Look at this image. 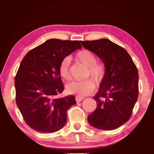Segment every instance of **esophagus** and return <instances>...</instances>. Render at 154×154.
I'll return each instance as SVG.
<instances>
[{"mask_svg":"<svg viewBox=\"0 0 154 154\" xmlns=\"http://www.w3.org/2000/svg\"><path fill=\"white\" fill-rule=\"evenodd\" d=\"M83 97H75V101H76L77 102H81L82 100H83Z\"/></svg>","mask_w":154,"mask_h":154,"instance_id":"esophagus-1","label":"esophagus"}]
</instances>
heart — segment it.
Listing matches in <instances>:
<instances>
[{
  "instance_id": "b5f03b06",
  "label": "heart",
  "mask_w": 154,
  "mask_h": 154,
  "mask_svg": "<svg viewBox=\"0 0 154 154\" xmlns=\"http://www.w3.org/2000/svg\"><path fill=\"white\" fill-rule=\"evenodd\" d=\"M76 59L86 66L88 67V76L90 75L94 81H99L104 76L105 72L104 65L97 62L95 54L88 50H82L76 54ZM70 60L64 58L61 62L59 66V73L61 77L66 81L71 79V73L69 70ZM94 82L92 80L72 82L66 86V90L69 94H76L79 97H85L91 93L94 89Z\"/></svg>"
}]
</instances>
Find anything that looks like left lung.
Instances as JSON below:
<instances>
[{
	"label": "left lung",
	"instance_id": "left-lung-1",
	"mask_svg": "<svg viewBox=\"0 0 154 154\" xmlns=\"http://www.w3.org/2000/svg\"><path fill=\"white\" fill-rule=\"evenodd\" d=\"M81 43L96 54L105 65L100 89L94 97L97 108L88 116V121L97 129H116L130 119L137 100V69L128 52L109 39Z\"/></svg>",
	"mask_w": 154,
	"mask_h": 154
}]
</instances>
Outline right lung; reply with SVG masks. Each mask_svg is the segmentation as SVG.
I'll list each match as a JSON object with an SVG mask.
<instances>
[{
  "label": "right lung",
  "mask_w": 154,
  "mask_h": 154,
  "mask_svg": "<svg viewBox=\"0 0 154 154\" xmlns=\"http://www.w3.org/2000/svg\"><path fill=\"white\" fill-rule=\"evenodd\" d=\"M81 47L79 41L49 39L23 58L14 78L16 103L33 130L52 133L66 125L67 110L76 102L73 95L59 97L64 88L59 66Z\"/></svg>",
  "instance_id": "obj_1"
}]
</instances>
